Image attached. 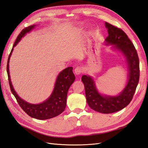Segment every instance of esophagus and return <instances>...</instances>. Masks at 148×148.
<instances>
[{"mask_svg": "<svg viewBox=\"0 0 148 148\" xmlns=\"http://www.w3.org/2000/svg\"><path fill=\"white\" fill-rule=\"evenodd\" d=\"M83 68H82V66H77L75 68V73H76L77 75H79L80 73H83Z\"/></svg>", "mask_w": 148, "mask_h": 148, "instance_id": "1", "label": "esophagus"}]
</instances>
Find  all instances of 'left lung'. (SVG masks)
Instances as JSON below:
<instances>
[{"instance_id":"1","label":"left lung","mask_w":148,"mask_h":148,"mask_svg":"<svg viewBox=\"0 0 148 148\" xmlns=\"http://www.w3.org/2000/svg\"><path fill=\"white\" fill-rule=\"evenodd\" d=\"M108 30L106 42L114 45L126 57L129 68V78L126 87L117 96H103L96 90L95 83L90 77L83 75L86 101L94 110L102 114H110L123 109L133 99L140 79V62L133 44L124 31L107 22L105 23Z\"/></svg>"}]
</instances>
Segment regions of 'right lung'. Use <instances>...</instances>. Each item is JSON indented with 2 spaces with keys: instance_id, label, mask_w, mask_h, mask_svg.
I'll return each mask as SVG.
<instances>
[{
  "instance_id": "right-lung-1",
  "label": "right lung",
  "mask_w": 148,
  "mask_h": 148,
  "mask_svg": "<svg viewBox=\"0 0 148 148\" xmlns=\"http://www.w3.org/2000/svg\"><path fill=\"white\" fill-rule=\"evenodd\" d=\"M34 25H31L22 30L17 36L16 41L13 46V48L16 45L17 43L20 41L21 38L23 37L25 34L29 33L31 29L34 28ZM13 48L12 49L8 59L7 71L10 90L16 98L21 108L30 117L39 120L51 119L63 112L66 107L67 92H68L69 89L71 84L74 82L75 79V75L73 73L72 67H68L59 73L56 80L53 91L47 100L43 102L41 104H31L21 99L17 95L12 86L9 75L8 63H9L10 57L12 54Z\"/></svg>"
}]
</instances>
